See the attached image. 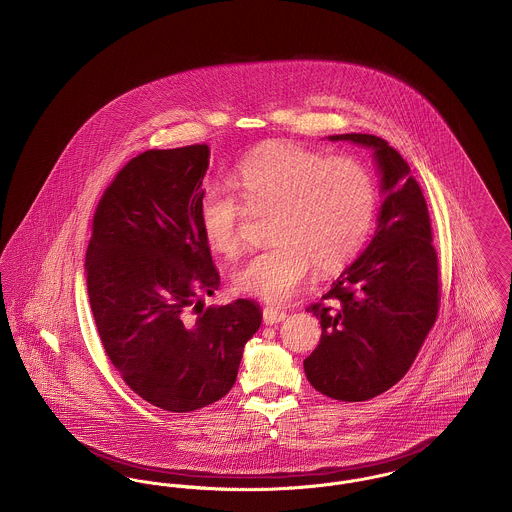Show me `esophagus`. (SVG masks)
Returning a JSON list of instances; mask_svg holds the SVG:
<instances>
[{"label":"esophagus","mask_w":512,"mask_h":512,"mask_svg":"<svg viewBox=\"0 0 512 512\" xmlns=\"http://www.w3.org/2000/svg\"><path fill=\"white\" fill-rule=\"evenodd\" d=\"M286 311H282V309H278V307H265L263 309V320H265V324H278V322H282V320H286Z\"/></svg>","instance_id":"34e87169"}]
</instances>
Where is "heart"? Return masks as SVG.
<instances>
[{
    "label": "heart",
    "mask_w": 512,
    "mask_h": 512,
    "mask_svg": "<svg viewBox=\"0 0 512 512\" xmlns=\"http://www.w3.org/2000/svg\"><path fill=\"white\" fill-rule=\"evenodd\" d=\"M234 184L243 205L222 186L209 188L197 219L203 238L226 259L244 253L247 211L270 213V245L236 276L234 286L265 301H286L311 267L330 272L349 263L370 234L378 186L351 157H332L292 142H270L238 165Z\"/></svg>",
    "instance_id": "obj_1"
}]
</instances>
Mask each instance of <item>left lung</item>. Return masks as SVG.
Segmentation results:
<instances>
[{
	"instance_id": "obj_1",
	"label": "left lung",
	"mask_w": 512,
	"mask_h": 512,
	"mask_svg": "<svg viewBox=\"0 0 512 512\" xmlns=\"http://www.w3.org/2000/svg\"><path fill=\"white\" fill-rule=\"evenodd\" d=\"M330 140L370 147L384 194L372 242L307 307L322 328L317 349L303 361L307 380L353 403L390 390L413 365L438 318V253L426 199L399 151L372 134Z\"/></svg>"
}]
</instances>
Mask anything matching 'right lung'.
Instances as JSON below:
<instances>
[{"mask_svg": "<svg viewBox=\"0 0 512 512\" xmlns=\"http://www.w3.org/2000/svg\"><path fill=\"white\" fill-rule=\"evenodd\" d=\"M209 146L149 149L99 199L86 282L99 340L124 384L147 403L190 413L232 390L257 303L203 307L219 270L197 211Z\"/></svg>", "mask_w": 512, "mask_h": 512, "instance_id": "obj_1", "label": "right lung"}]
</instances>
